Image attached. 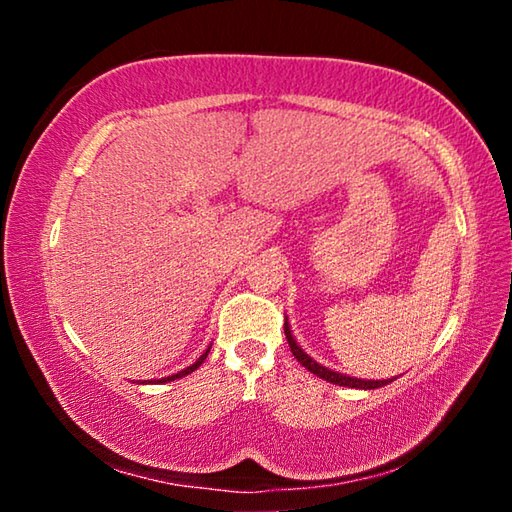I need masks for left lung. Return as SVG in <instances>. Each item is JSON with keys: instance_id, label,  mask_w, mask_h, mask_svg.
<instances>
[{"instance_id": "obj_1", "label": "left lung", "mask_w": 512, "mask_h": 512, "mask_svg": "<svg viewBox=\"0 0 512 512\" xmlns=\"http://www.w3.org/2000/svg\"><path fill=\"white\" fill-rule=\"evenodd\" d=\"M284 336H287L289 341V348L293 352V357H296L302 366H305L309 372H314L316 377L329 381V384H339V386H350V388H363V391H370V388H381L388 384V379H381V381H366V379H354V377H348V375H341V372H334L329 370L325 366H320V363H316L314 359L309 357V354H305L300 350V345L296 343V339L291 336V329H289V323L287 318H284ZM393 381V379H391Z\"/></svg>"}]
</instances>
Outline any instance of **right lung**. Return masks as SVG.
Segmentation results:
<instances>
[{
  "instance_id": "add662e5",
  "label": "right lung",
  "mask_w": 512,
  "mask_h": 512,
  "mask_svg": "<svg viewBox=\"0 0 512 512\" xmlns=\"http://www.w3.org/2000/svg\"><path fill=\"white\" fill-rule=\"evenodd\" d=\"M207 352H210V350H207ZM207 352L205 354H201V359H198L196 363H192V366H189V368H185V370H180V372H176V375H171V377H164V379H160V384H162V381H173V379H180V377H185V375H189V372H194L198 366H201V363L205 361V357H207Z\"/></svg>"
}]
</instances>
